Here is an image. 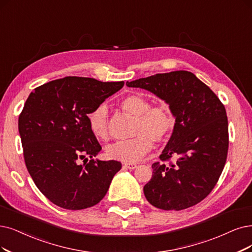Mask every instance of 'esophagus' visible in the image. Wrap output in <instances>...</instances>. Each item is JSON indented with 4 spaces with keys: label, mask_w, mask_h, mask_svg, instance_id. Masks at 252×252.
<instances>
[{
    "label": "esophagus",
    "mask_w": 252,
    "mask_h": 252,
    "mask_svg": "<svg viewBox=\"0 0 252 252\" xmlns=\"http://www.w3.org/2000/svg\"><path fill=\"white\" fill-rule=\"evenodd\" d=\"M125 167H126V168H128V169H135L137 167V164L136 163H125Z\"/></svg>",
    "instance_id": "obj_1"
}]
</instances>
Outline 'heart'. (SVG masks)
Instances as JSON below:
<instances>
[{"instance_id":"heart-1","label":"heart","mask_w":252,"mask_h":252,"mask_svg":"<svg viewBox=\"0 0 252 252\" xmlns=\"http://www.w3.org/2000/svg\"><path fill=\"white\" fill-rule=\"evenodd\" d=\"M120 108L126 114L136 117L133 135L127 140L117 141L107 147V156L123 162H136L150 152L154 142H162L169 135L173 126V116L169 106L160 102L151 106L146 98L132 94L120 102ZM92 134L101 141L109 139L108 109L98 105L87 115Z\"/></svg>"}]
</instances>
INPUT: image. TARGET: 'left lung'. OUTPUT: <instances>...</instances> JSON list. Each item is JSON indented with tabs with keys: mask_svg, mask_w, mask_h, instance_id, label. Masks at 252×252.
Segmentation results:
<instances>
[{
	"mask_svg": "<svg viewBox=\"0 0 252 252\" xmlns=\"http://www.w3.org/2000/svg\"><path fill=\"white\" fill-rule=\"evenodd\" d=\"M152 91L169 105L175 117L170 140L155 162L143 188L154 207L181 211L206 198L224 168L228 123L224 105L194 73L176 70L126 82Z\"/></svg>",
	"mask_w": 252,
	"mask_h": 252,
	"instance_id": "1",
	"label": "left lung"
}]
</instances>
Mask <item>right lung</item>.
Masks as SVG:
<instances>
[{"mask_svg":"<svg viewBox=\"0 0 252 252\" xmlns=\"http://www.w3.org/2000/svg\"><path fill=\"white\" fill-rule=\"evenodd\" d=\"M124 85L65 77L36 87L27 98L18 117L25 163L36 187L56 206H95L120 170L121 163L114 160L79 162L101 150L89 127V112Z\"/></svg>","mask_w":252,"mask_h":252,"instance_id":"obj_1","label":"right lung"}]
</instances>
